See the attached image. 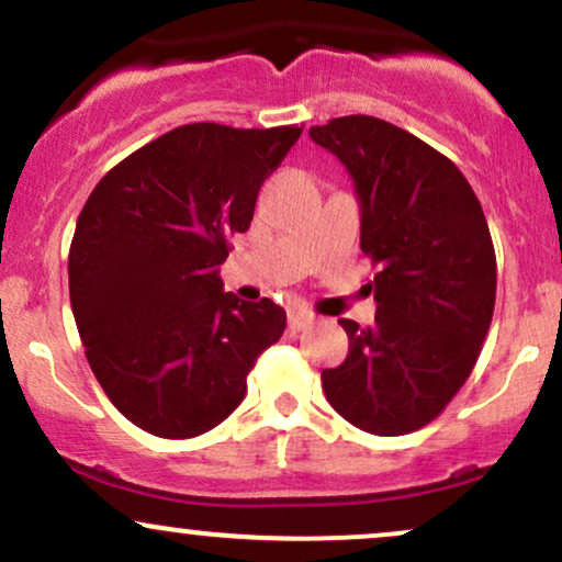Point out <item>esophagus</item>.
<instances>
[{
	"label": "esophagus",
	"mask_w": 562,
	"mask_h": 562,
	"mask_svg": "<svg viewBox=\"0 0 562 562\" xmlns=\"http://www.w3.org/2000/svg\"><path fill=\"white\" fill-rule=\"evenodd\" d=\"M314 314L306 312V308H293V312L288 314V325L293 327V330H306V327L314 325Z\"/></svg>",
	"instance_id": "esophagus-1"
}]
</instances>
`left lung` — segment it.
<instances>
[{
  "label": "left lung",
  "instance_id": "left-lung-1",
  "mask_svg": "<svg viewBox=\"0 0 562 562\" xmlns=\"http://www.w3.org/2000/svg\"><path fill=\"white\" fill-rule=\"evenodd\" d=\"M362 205V250L378 267L370 327L338 319L348 357L322 372L327 402L375 436L436 420L479 362L496 299V256L473 187L415 134L344 115L312 126Z\"/></svg>",
  "mask_w": 562,
  "mask_h": 562
}]
</instances>
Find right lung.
<instances>
[{
	"mask_svg": "<svg viewBox=\"0 0 562 562\" xmlns=\"http://www.w3.org/2000/svg\"><path fill=\"white\" fill-rule=\"evenodd\" d=\"M301 132L179 126L113 166L83 203L70 308L97 383L147 434L192 438L227 420L285 330V308L224 293L218 267Z\"/></svg>",
	"mask_w": 562,
	"mask_h": 562,
	"instance_id": "right-lung-1",
	"label": "right lung"
}]
</instances>
